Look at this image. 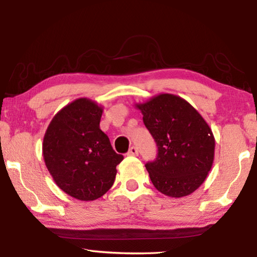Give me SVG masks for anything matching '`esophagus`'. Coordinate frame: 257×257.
<instances>
[{
  "label": "esophagus",
  "instance_id": "34e87169",
  "mask_svg": "<svg viewBox=\"0 0 257 257\" xmlns=\"http://www.w3.org/2000/svg\"><path fill=\"white\" fill-rule=\"evenodd\" d=\"M128 155H133V156L138 155V149H137V147H136V146L130 147L129 152H128Z\"/></svg>",
  "mask_w": 257,
  "mask_h": 257
}]
</instances>
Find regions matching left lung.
<instances>
[{"instance_id": "left-lung-1", "label": "left lung", "mask_w": 257, "mask_h": 257, "mask_svg": "<svg viewBox=\"0 0 257 257\" xmlns=\"http://www.w3.org/2000/svg\"><path fill=\"white\" fill-rule=\"evenodd\" d=\"M136 107L158 146L156 159L145 164L155 188L175 198L194 193L214 160L210 125L196 108L173 94H159Z\"/></svg>"}]
</instances>
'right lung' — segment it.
Masks as SVG:
<instances>
[{
  "instance_id": "add662e5",
  "label": "right lung",
  "mask_w": 257,
  "mask_h": 257,
  "mask_svg": "<svg viewBox=\"0 0 257 257\" xmlns=\"http://www.w3.org/2000/svg\"><path fill=\"white\" fill-rule=\"evenodd\" d=\"M103 107L81 97L56 113L43 139V158L55 184L79 201H95L111 188L123 156L99 128Z\"/></svg>"
}]
</instances>
